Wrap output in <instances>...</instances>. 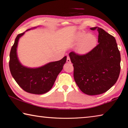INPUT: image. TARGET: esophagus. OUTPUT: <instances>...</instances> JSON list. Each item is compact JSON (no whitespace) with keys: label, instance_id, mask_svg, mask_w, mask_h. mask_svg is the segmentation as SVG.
Returning <instances> with one entry per match:
<instances>
[{"label":"esophagus","instance_id":"obj_1","mask_svg":"<svg viewBox=\"0 0 128 128\" xmlns=\"http://www.w3.org/2000/svg\"><path fill=\"white\" fill-rule=\"evenodd\" d=\"M66 62H71V60H70V57L69 56H67Z\"/></svg>","mask_w":128,"mask_h":128}]
</instances>
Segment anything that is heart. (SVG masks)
I'll return each mask as SVG.
<instances>
[{
    "label": "heart",
    "mask_w": 128,
    "mask_h": 128,
    "mask_svg": "<svg viewBox=\"0 0 128 128\" xmlns=\"http://www.w3.org/2000/svg\"><path fill=\"white\" fill-rule=\"evenodd\" d=\"M75 40L79 42L77 46V52L84 55L91 52L96 47L97 43V38L92 34H86L85 32L80 31L75 34Z\"/></svg>",
    "instance_id": "obj_1"
}]
</instances>
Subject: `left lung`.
Listing matches in <instances>:
<instances>
[{
  "mask_svg": "<svg viewBox=\"0 0 128 128\" xmlns=\"http://www.w3.org/2000/svg\"><path fill=\"white\" fill-rule=\"evenodd\" d=\"M90 29L98 32V44L85 55L72 52L69 56L74 68V80L81 91L97 95L107 91L116 82L121 58L114 37L98 27Z\"/></svg>",
  "mask_w": 128,
  "mask_h": 128,
  "instance_id": "left-lung-1",
  "label": "left lung"
}]
</instances>
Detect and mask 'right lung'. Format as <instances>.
<instances>
[{
  "instance_id": "right-lung-1",
  "label": "right lung",
  "mask_w": 128,
  "mask_h": 128,
  "mask_svg": "<svg viewBox=\"0 0 128 128\" xmlns=\"http://www.w3.org/2000/svg\"><path fill=\"white\" fill-rule=\"evenodd\" d=\"M34 27L31 29L37 28ZM25 32L18 34L10 53L9 68L13 78L24 91L28 93L41 94L48 92L52 88L58 74L63 68L66 61V56L61 60L48 62L38 68L24 66L18 58L17 48L20 38Z\"/></svg>"
}]
</instances>
